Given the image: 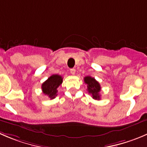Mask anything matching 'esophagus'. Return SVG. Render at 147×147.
<instances>
[{"instance_id": "esophagus-1", "label": "esophagus", "mask_w": 147, "mask_h": 147, "mask_svg": "<svg viewBox=\"0 0 147 147\" xmlns=\"http://www.w3.org/2000/svg\"><path fill=\"white\" fill-rule=\"evenodd\" d=\"M75 69H74V68H72V69H70V73L72 74V75H75Z\"/></svg>"}]
</instances>
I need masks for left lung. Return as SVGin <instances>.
Returning a JSON list of instances; mask_svg holds the SVG:
<instances>
[{
  "mask_svg": "<svg viewBox=\"0 0 147 147\" xmlns=\"http://www.w3.org/2000/svg\"><path fill=\"white\" fill-rule=\"evenodd\" d=\"M84 81H85V83L87 84L88 91L90 94L92 95V98L95 100L100 99V95L99 94V92L100 91L101 88L99 82L95 78L90 76L85 77Z\"/></svg>",
  "mask_w": 147,
  "mask_h": 147,
  "instance_id": "8db88e82",
  "label": "left lung"
}]
</instances>
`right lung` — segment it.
<instances>
[{
  "mask_svg": "<svg viewBox=\"0 0 147 147\" xmlns=\"http://www.w3.org/2000/svg\"><path fill=\"white\" fill-rule=\"evenodd\" d=\"M62 78L60 75H52L42 85V92L50 99H54L57 95V88L62 83Z\"/></svg>",
  "mask_w": 147,
  "mask_h": 147,
  "instance_id": "1",
  "label": "right lung"
}]
</instances>
